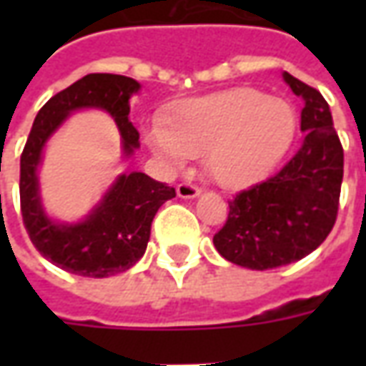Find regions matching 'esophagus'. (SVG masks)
Here are the masks:
<instances>
[{"label": "esophagus", "mask_w": 366, "mask_h": 366, "mask_svg": "<svg viewBox=\"0 0 366 366\" xmlns=\"http://www.w3.org/2000/svg\"><path fill=\"white\" fill-rule=\"evenodd\" d=\"M176 194H178V198L182 199H194L198 198L202 190H199L198 186H194V184H188V182H182L176 186Z\"/></svg>", "instance_id": "1"}]
</instances>
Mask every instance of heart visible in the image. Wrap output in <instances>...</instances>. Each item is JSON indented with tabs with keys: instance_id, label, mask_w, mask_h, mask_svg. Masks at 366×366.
I'll return each instance as SVG.
<instances>
[{
	"instance_id": "b5f03b06",
	"label": "heart",
	"mask_w": 366,
	"mask_h": 366,
	"mask_svg": "<svg viewBox=\"0 0 366 366\" xmlns=\"http://www.w3.org/2000/svg\"><path fill=\"white\" fill-rule=\"evenodd\" d=\"M298 129L294 105L253 88H233L182 104L147 131L154 154L172 167L206 152V170L227 190L253 186L282 160Z\"/></svg>"
}]
</instances>
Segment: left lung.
Wrapping results in <instances>:
<instances>
[{
  "label": "left lung",
  "mask_w": 366,
  "mask_h": 366,
  "mask_svg": "<svg viewBox=\"0 0 366 366\" xmlns=\"http://www.w3.org/2000/svg\"><path fill=\"white\" fill-rule=\"evenodd\" d=\"M302 97V144L269 180L229 202L227 222L214 235L223 259L251 270L290 264L315 251L337 217L343 149L327 102L307 84L282 72Z\"/></svg>",
  "instance_id": "8db88e82"
}]
</instances>
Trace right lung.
<instances>
[{
    "mask_svg": "<svg viewBox=\"0 0 366 366\" xmlns=\"http://www.w3.org/2000/svg\"><path fill=\"white\" fill-rule=\"evenodd\" d=\"M139 90L141 84L127 76H84L41 107L21 154V214L29 237L46 261L72 274L107 278L131 269L147 251L152 217L176 196L174 188L133 170L115 176L90 212L76 222L52 217L43 204L39 168L44 149L72 113H107L121 135V159H133L141 143L129 119V104Z\"/></svg>",
    "mask_w": 366,
    "mask_h": 366,
    "instance_id": "add662e5",
    "label": "right lung"
}]
</instances>
